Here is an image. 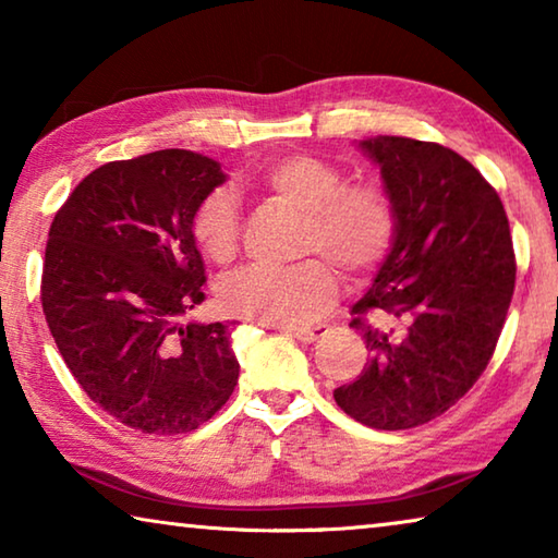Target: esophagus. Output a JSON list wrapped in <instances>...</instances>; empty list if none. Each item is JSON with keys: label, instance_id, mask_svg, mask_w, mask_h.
<instances>
[{"label": "esophagus", "instance_id": "34e87169", "mask_svg": "<svg viewBox=\"0 0 558 558\" xmlns=\"http://www.w3.org/2000/svg\"><path fill=\"white\" fill-rule=\"evenodd\" d=\"M288 335H292L295 339H300V342H315V339L323 337L327 332V325H313V327H288L286 329Z\"/></svg>", "mask_w": 558, "mask_h": 558}]
</instances>
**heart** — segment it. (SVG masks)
<instances>
[{"label":"heart","instance_id":"1","mask_svg":"<svg viewBox=\"0 0 558 558\" xmlns=\"http://www.w3.org/2000/svg\"><path fill=\"white\" fill-rule=\"evenodd\" d=\"M258 186L272 199L302 214L300 256L290 268L253 266L221 286V305L233 317L276 327H302L332 305L337 272L359 280L391 251L399 211L376 182H347L332 162L310 155H286L263 167ZM192 235L214 263L239 253L241 221L233 196L214 189L196 204Z\"/></svg>","mask_w":558,"mask_h":558}]
</instances>
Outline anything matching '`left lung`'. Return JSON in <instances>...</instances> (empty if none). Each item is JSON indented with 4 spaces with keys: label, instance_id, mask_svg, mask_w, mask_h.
<instances>
[{
    "label": "left lung",
    "instance_id": "1",
    "mask_svg": "<svg viewBox=\"0 0 558 558\" xmlns=\"http://www.w3.org/2000/svg\"><path fill=\"white\" fill-rule=\"evenodd\" d=\"M359 147L381 167L399 231L349 323L372 359L335 401L364 426L405 430L446 413L487 369L517 260L505 206L465 157L393 135Z\"/></svg>",
    "mask_w": 558,
    "mask_h": 558
}]
</instances>
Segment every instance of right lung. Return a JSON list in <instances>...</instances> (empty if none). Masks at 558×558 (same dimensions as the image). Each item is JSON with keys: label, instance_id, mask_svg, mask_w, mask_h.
Instances as JSON below:
<instances>
[{"label": "right lung", "instance_id": "1", "mask_svg": "<svg viewBox=\"0 0 558 558\" xmlns=\"http://www.w3.org/2000/svg\"><path fill=\"white\" fill-rule=\"evenodd\" d=\"M223 182L214 159L159 149L98 167L51 221L46 323L88 399L132 430H196L239 381L233 325H182L206 282L192 214Z\"/></svg>", "mask_w": 558, "mask_h": 558}]
</instances>
